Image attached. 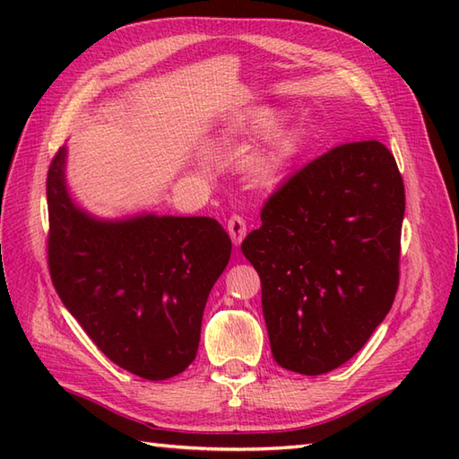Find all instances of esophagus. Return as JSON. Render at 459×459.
Masks as SVG:
<instances>
[{"instance_id":"34e87169","label":"esophagus","mask_w":459,"mask_h":459,"mask_svg":"<svg viewBox=\"0 0 459 459\" xmlns=\"http://www.w3.org/2000/svg\"><path fill=\"white\" fill-rule=\"evenodd\" d=\"M227 230H229V235H230L232 245L240 247L242 240H245V237H247V222H245V219L238 217V214H235V217H230L229 222H227Z\"/></svg>"}]
</instances>
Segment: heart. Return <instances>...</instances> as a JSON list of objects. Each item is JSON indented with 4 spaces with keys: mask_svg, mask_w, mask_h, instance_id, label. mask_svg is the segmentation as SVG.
Masks as SVG:
<instances>
[{
    "mask_svg": "<svg viewBox=\"0 0 459 459\" xmlns=\"http://www.w3.org/2000/svg\"><path fill=\"white\" fill-rule=\"evenodd\" d=\"M281 122V116L276 110H264L258 114V118L255 120V130L258 134H270L274 132ZM301 145V134L298 130H290L280 134L278 138L272 143V148L268 150L266 155L252 165V173H255L256 181L272 185L276 183L281 178V171H284L290 161L296 158V153L299 152Z\"/></svg>",
    "mask_w": 459,
    "mask_h": 459,
    "instance_id": "1",
    "label": "heart"
}]
</instances>
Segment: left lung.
I'll use <instances>...</instances> for the list:
<instances>
[{
	"mask_svg": "<svg viewBox=\"0 0 459 459\" xmlns=\"http://www.w3.org/2000/svg\"><path fill=\"white\" fill-rule=\"evenodd\" d=\"M242 255L262 281L274 360L324 375L363 347L398 288L404 183L377 140L339 145L281 185Z\"/></svg>",
	"mask_w": 459,
	"mask_h": 459,
	"instance_id": "1",
	"label": "left lung"
}]
</instances>
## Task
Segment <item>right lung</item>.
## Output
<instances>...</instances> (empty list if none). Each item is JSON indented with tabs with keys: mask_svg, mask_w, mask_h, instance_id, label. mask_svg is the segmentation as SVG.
<instances>
[{
	"mask_svg": "<svg viewBox=\"0 0 459 459\" xmlns=\"http://www.w3.org/2000/svg\"><path fill=\"white\" fill-rule=\"evenodd\" d=\"M66 158L63 145L47 175L58 298L112 363L148 380L183 373L197 355L209 291L229 264L227 230L211 217H96L71 197Z\"/></svg>",
	"mask_w": 459,
	"mask_h": 459,
	"instance_id": "add662e5",
	"label": "right lung"
}]
</instances>
